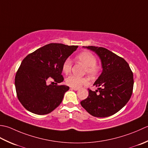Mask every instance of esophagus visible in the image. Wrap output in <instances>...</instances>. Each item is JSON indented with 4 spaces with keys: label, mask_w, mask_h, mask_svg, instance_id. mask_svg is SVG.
Segmentation results:
<instances>
[{
    "label": "esophagus",
    "mask_w": 148,
    "mask_h": 148,
    "mask_svg": "<svg viewBox=\"0 0 148 148\" xmlns=\"http://www.w3.org/2000/svg\"><path fill=\"white\" fill-rule=\"evenodd\" d=\"M71 90H74V91H77V90H78L79 89H78V88H76V87H71Z\"/></svg>",
    "instance_id": "1"
}]
</instances>
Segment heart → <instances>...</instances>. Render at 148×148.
<instances>
[{"label":"heart","mask_w":148,"mask_h":148,"mask_svg":"<svg viewBox=\"0 0 148 148\" xmlns=\"http://www.w3.org/2000/svg\"><path fill=\"white\" fill-rule=\"evenodd\" d=\"M76 59L85 66V73H87L91 77L97 76L99 69L98 66L96 64V57L92 53L89 52H82L78 54ZM71 60L70 58H67L63 62L62 71L65 73H68L71 71ZM66 82L69 86L78 88L82 85L88 84L89 79L87 77H78L76 75H70L66 78Z\"/></svg>","instance_id":"1"}]
</instances>
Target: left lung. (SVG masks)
Here are the masks:
<instances>
[{
    "label": "left lung",
    "instance_id": "1",
    "mask_svg": "<svg viewBox=\"0 0 148 148\" xmlns=\"http://www.w3.org/2000/svg\"><path fill=\"white\" fill-rule=\"evenodd\" d=\"M101 59L103 71L94 85L96 91L89 90L87 98L80 102L91 115L108 117L119 111L128 103L134 88L133 73L125 60L103 47H86Z\"/></svg>",
    "mask_w": 148,
    "mask_h": 148
}]
</instances>
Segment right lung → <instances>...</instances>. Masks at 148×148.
<instances>
[{
  "instance_id": "1",
  "label": "right lung",
  "mask_w": 148,
  "mask_h": 148,
  "mask_svg": "<svg viewBox=\"0 0 148 148\" xmlns=\"http://www.w3.org/2000/svg\"><path fill=\"white\" fill-rule=\"evenodd\" d=\"M77 48L50 43L23 59L16 73L14 84L18 99L25 109L45 115L61 104L64 93L70 88L57 85L64 80L61 75L63 62Z\"/></svg>"
}]
</instances>
